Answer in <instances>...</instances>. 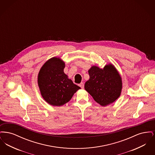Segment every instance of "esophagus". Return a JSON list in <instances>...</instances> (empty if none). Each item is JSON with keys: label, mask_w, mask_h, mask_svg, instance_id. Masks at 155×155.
Returning a JSON list of instances; mask_svg holds the SVG:
<instances>
[{"label": "esophagus", "mask_w": 155, "mask_h": 155, "mask_svg": "<svg viewBox=\"0 0 155 155\" xmlns=\"http://www.w3.org/2000/svg\"><path fill=\"white\" fill-rule=\"evenodd\" d=\"M79 86L81 87V88H84V83L81 82V84H79Z\"/></svg>", "instance_id": "esophagus-1"}]
</instances>
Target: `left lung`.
Instances as JSON below:
<instances>
[{
	"instance_id": "obj_1",
	"label": "left lung",
	"mask_w": 155,
	"mask_h": 155,
	"mask_svg": "<svg viewBox=\"0 0 155 155\" xmlns=\"http://www.w3.org/2000/svg\"><path fill=\"white\" fill-rule=\"evenodd\" d=\"M89 79L85 89L102 106L114 102L121 95L122 80L114 66L109 64L103 69L94 66L88 70Z\"/></svg>"
}]
</instances>
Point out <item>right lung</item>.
Returning <instances> with one entry per match:
<instances>
[{"mask_svg":"<svg viewBox=\"0 0 155 155\" xmlns=\"http://www.w3.org/2000/svg\"><path fill=\"white\" fill-rule=\"evenodd\" d=\"M64 62L59 58L46 61L38 75V84L45 101L54 106L69 102L80 87L74 84L64 73Z\"/></svg>","mask_w":155,"mask_h":155,"instance_id":"add662e5","label":"right lung"}]
</instances>
